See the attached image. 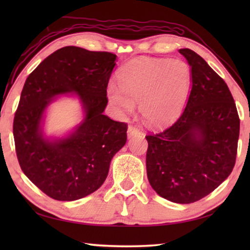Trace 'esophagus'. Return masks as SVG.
Masks as SVG:
<instances>
[{"instance_id":"34e87169","label":"esophagus","mask_w":250,"mask_h":250,"mask_svg":"<svg viewBox=\"0 0 250 250\" xmlns=\"http://www.w3.org/2000/svg\"><path fill=\"white\" fill-rule=\"evenodd\" d=\"M142 133L141 129L139 128L137 125H129V129H128V136L132 137L134 135H139Z\"/></svg>"}]
</instances>
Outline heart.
Masks as SVG:
<instances>
[{"mask_svg":"<svg viewBox=\"0 0 250 250\" xmlns=\"http://www.w3.org/2000/svg\"><path fill=\"white\" fill-rule=\"evenodd\" d=\"M192 73L180 59L139 58L126 63L118 72V88H108L111 104L131 111L140 103L147 125L162 126L172 122L188 98Z\"/></svg>","mask_w":250,"mask_h":250,"instance_id":"1","label":"heart"}]
</instances>
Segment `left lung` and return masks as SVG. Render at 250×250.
Instances as JSON below:
<instances>
[{"mask_svg":"<svg viewBox=\"0 0 250 250\" xmlns=\"http://www.w3.org/2000/svg\"><path fill=\"white\" fill-rule=\"evenodd\" d=\"M192 73V88L179 118L146 135L147 177L156 192L174 203L204 198L234 167L240 117L218 74L193 50L179 49Z\"/></svg>","mask_w":250,"mask_h":250,"instance_id":"left-lung-1","label":"left lung"}]
</instances>
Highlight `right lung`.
Returning a JSON list of instances; mask_svg holds the SVG:
<instances>
[{"label":"right lung","instance_id":"obj_1","mask_svg":"<svg viewBox=\"0 0 250 250\" xmlns=\"http://www.w3.org/2000/svg\"><path fill=\"white\" fill-rule=\"evenodd\" d=\"M115 60L111 52L66 46L26 78L13 125L16 153L25 176L51 199L75 201L98 190L125 144L128 125L103 115ZM70 92L86 117L71 136L51 142L41 133L42 114L51 97Z\"/></svg>","mask_w":250,"mask_h":250}]
</instances>
